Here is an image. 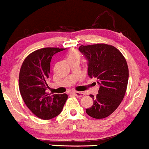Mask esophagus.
Returning a JSON list of instances; mask_svg holds the SVG:
<instances>
[{"mask_svg": "<svg viewBox=\"0 0 149 149\" xmlns=\"http://www.w3.org/2000/svg\"><path fill=\"white\" fill-rule=\"evenodd\" d=\"M73 94H74L77 97H82L85 95V94L83 93V92H73Z\"/></svg>", "mask_w": 149, "mask_h": 149, "instance_id": "1", "label": "esophagus"}]
</instances>
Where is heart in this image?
<instances>
[{
  "label": "heart",
  "mask_w": 149,
  "mask_h": 149,
  "mask_svg": "<svg viewBox=\"0 0 149 149\" xmlns=\"http://www.w3.org/2000/svg\"><path fill=\"white\" fill-rule=\"evenodd\" d=\"M80 59V54L76 51H72L69 53V56H68V61L71 60V59Z\"/></svg>",
  "instance_id": "b5f03b06"
}]
</instances>
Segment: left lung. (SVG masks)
Wrapping results in <instances>:
<instances>
[{
	"instance_id": "1",
	"label": "left lung",
	"mask_w": 149,
	"mask_h": 149,
	"mask_svg": "<svg viewBox=\"0 0 149 149\" xmlns=\"http://www.w3.org/2000/svg\"><path fill=\"white\" fill-rule=\"evenodd\" d=\"M79 50L88 61V76L97 78L100 85L97 96L90 95L93 105L86 113L94 118H104L124 98L129 77L127 61L118 49L107 44L81 45Z\"/></svg>"
}]
</instances>
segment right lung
Listing matches in <instances>:
<instances>
[{
    "label": "right lung",
    "mask_w": 149,
    "mask_h": 149,
    "mask_svg": "<svg viewBox=\"0 0 149 149\" xmlns=\"http://www.w3.org/2000/svg\"><path fill=\"white\" fill-rule=\"evenodd\" d=\"M65 49L45 47L31 53L24 61L19 76V87L24 102L35 116L49 120L59 115L68 98L66 94L51 95L47 80L50 63L56 53Z\"/></svg>",
    "instance_id": "add662e5"
}]
</instances>
